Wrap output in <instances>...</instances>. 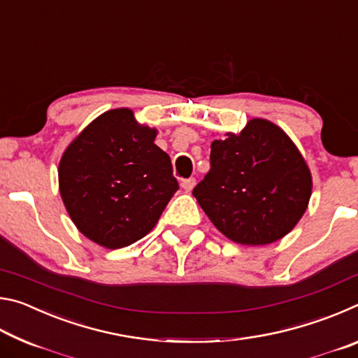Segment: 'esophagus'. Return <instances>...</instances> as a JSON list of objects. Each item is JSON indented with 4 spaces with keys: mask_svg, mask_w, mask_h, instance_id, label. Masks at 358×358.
Wrapping results in <instances>:
<instances>
[{
    "mask_svg": "<svg viewBox=\"0 0 358 358\" xmlns=\"http://www.w3.org/2000/svg\"><path fill=\"white\" fill-rule=\"evenodd\" d=\"M194 186H196V180H194V178H186V180L181 181V187H183L186 192L192 191Z\"/></svg>",
    "mask_w": 358,
    "mask_h": 358,
    "instance_id": "esophagus-1",
    "label": "esophagus"
}]
</instances>
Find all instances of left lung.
Returning <instances> with one entry per match:
<instances>
[{
    "mask_svg": "<svg viewBox=\"0 0 358 358\" xmlns=\"http://www.w3.org/2000/svg\"><path fill=\"white\" fill-rule=\"evenodd\" d=\"M224 136L211 143V169L194 197L229 240L275 243L305 215L313 192L310 167L292 138L265 118H251L238 134Z\"/></svg>",
    "mask_w": 358,
    "mask_h": 358,
    "instance_id": "8db88e82",
    "label": "left lung"
}]
</instances>
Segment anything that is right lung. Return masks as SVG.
<instances>
[{
  "instance_id": "right-lung-1",
  "label": "right lung",
  "mask_w": 358,
  "mask_h": 358,
  "mask_svg": "<svg viewBox=\"0 0 358 358\" xmlns=\"http://www.w3.org/2000/svg\"><path fill=\"white\" fill-rule=\"evenodd\" d=\"M156 128L131 108L94 118L59 159L58 185L72 222L107 250L129 246L159 221L178 189L171 157L155 143Z\"/></svg>"
}]
</instances>
